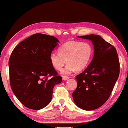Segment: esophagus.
<instances>
[{
	"mask_svg": "<svg viewBox=\"0 0 128 128\" xmlns=\"http://www.w3.org/2000/svg\"><path fill=\"white\" fill-rule=\"evenodd\" d=\"M68 79H69V76H62V80H68Z\"/></svg>",
	"mask_w": 128,
	"mask_h": 128,
	"instance_id": "obj_1",
	"label": "esophagus"
}]
</instances>
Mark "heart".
I'll return each mask as SVG.
<instances>
[{"label": "heart", "mask_w": 128, "mask_h": 128, "mask_svg": "<svg viewBox=\"0 0 128 128\" xmlns=\"http://www.w3.org/2000/svg\"><path fill=\"white\" fill-rule=\"evenodd\" d=\"M93 55V48L88 42L69 41L65 42L59 48V52H52L49 59L53 68L60 70L62 69V74H71L76 70L81 71L84 69L90 62Z\"/></svg>", "instance_id": "1"}]
</instances>
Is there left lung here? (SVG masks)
<instances>
[{
    "mask_svg": "<svg viewBox=\"0 0 128 128\" xmlns=\"http://www.w3.org/2000/svg\"><path fill=\"white\" fill-rule=\"evenodd\" d=\"M91 41L94 55L89 66L76 76L72 94L74 103L84 110H94L106 102L119 77L120 64L114 46L97 34L78 36Z\"/></svg>",
    "mask_w": 128,
    "mask_h": 128,
    "instance_id": "8db88e82",
    "label": "left lung"
}]
</instances>
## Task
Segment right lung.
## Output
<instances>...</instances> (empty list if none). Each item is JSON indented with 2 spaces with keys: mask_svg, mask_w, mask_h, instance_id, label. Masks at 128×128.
<instances>
[{
  "mask_svg": "<svg viewBox=\"0 0 128 128\" xmlns=\"http://www.w3.org/2000/svg\"><path fill=\"white\" fill-rule=\"evenodd\" d=\"M59 42L52 36L36 34L20 42L12 52L9 60L10 87L27 108L40 110L48 106L53 88L62 82V76H58L49 59Z\"/></svg>",
  "mask_w": 128,
  "mask_h": 128,
  "instance_id": "add662e5",
  "label": "right lung"
}]
</instances>
